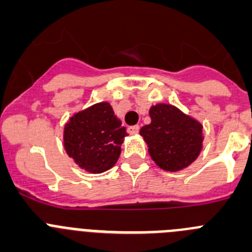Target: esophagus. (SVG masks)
Wrapping results in <instances>:
<instances>
[{
    "instance_id": "34e87169",
    "label": "esophagus",
    "mask_w": 252,
    "mask_h": 252,
    "mask_svg": "<svg viewBox=\"0 0 252 252\" xmlns=\"http://www.w3.org/2000/svg\"><path fill=\"white\" fill-rule=\"evenodd\" d=\"M129 134H137L138 131H139V126H131L128 128Z\"/></svg>"
}]
</instances>
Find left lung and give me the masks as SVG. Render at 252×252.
<instances>
[{"label": "left lung", "instance_id": "1", "mask_svg": "<svg viewBox=\"0 0 252 252\" xmlns=\"http://www.w3.org/2000/svg\"><path fill=\"white\" fill-rule=\"evenodd\" d=\"M149 115L152 122L139 133L148 144L152 159L171 172L191 164L202 149V126L169 104L152 106Z\"/></svg>", "mask_w": 252, "mask_h": 252}]
</instances>
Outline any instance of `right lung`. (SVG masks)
<instances>
[{
    "label": "right lung",
    "mask_w": 252,
    "mask_h": 252,
    "mask_svg": "<svg viewBox=\"0 0 252 252\" xmlns=\"http://www.w3.org/2000/svg\"><path fill=\"white\" fill-rule=\"evenodd\" d=\"M126 128L109 103H99L70 118L65 126L64 147L69 157L92 173L108 171L121 156Z\"/></svg>",
    "instance_id": "obj_1"
}]
</instances>
